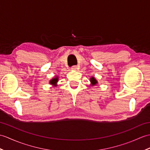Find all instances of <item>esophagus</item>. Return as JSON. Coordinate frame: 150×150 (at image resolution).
I'll list each match as a JSON object with an SVG mask.
<instances>
[{"label": "esophagus", "instance_id": "obj_1", "mask_svg": "<svg viewBox=\"0 0 150 150\" xmlns=\"http://www.w3.org/2000/svg\"><path fill=\"white\" fill-rule=\"evenodd\" d=\"M77 69H78V68L76 66H73V67H71V69L73 71H76Z\"/></svg>", "mask_w": 150, "mask_h": 150}]
</instances>
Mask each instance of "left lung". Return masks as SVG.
I'll return each instance as SVG.
<instances>
[{"instance_id": "obj_1", "label": "left lung", "mask_w": 150, "mask_h": 150, "mask_svg": "<svg viewBox=\"0 0 150 150\" xmlns=\"http://www.w3.org/2000/svg\"><path fill=\"white\" fill-rule=\"evenodd\" d=\"M89 79H90L89 80L90 82H91V86H94L96 84H98V81H97V80L95 77H94V76H91V77Z\"/></svg>"}]
</instances>
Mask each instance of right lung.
Instances as JSON below:
<instances>
[{"instance_id": "add662e5", "label": "right lung", "mask_w": 150, "mask_h": 150, "mask_svg": "<svg viewBox=\"0 0 150 150\" xmlns=\"http://www.w3.org/2000/svg\"><path fill=\"white\" fill-rule=\"evenodd\" d=\"M57 82H58V76H56V77L53 78V79L50 80V83L52 85H53L54 86H56Z\"/></svg>"}]
</instances>
